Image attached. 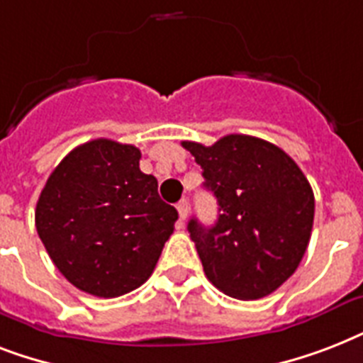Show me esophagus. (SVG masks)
I'll list each match as a JSON object with an SVG mask.
<instances>
[{
	"label": "esophagus",
	"mask_w": 363,
	"mask_h": 363,
	"mask_svg": "<svg viewBox=\"0 0 363 363\" xmlns=\"http://www.w3.org/2000/svg\"><path fill=\"white\" fill-rule=\"evenodd\" d=\"M177 211H179L181 222L186 220V216H188V201H186V199H181V201L177 203Z\"/></svg>",
	"instance_id": "1"
}]
</instances>
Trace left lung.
Here are the masks:
<instances>
[{
    "mask_svg": "<svg viewBox=\"0 0 363 363\" xmlns=\"http://www.w3.org/2000/svg\"><path fill=\"white\" fill-rule=\"evenodd\" d=\"M215 194V226L188 222L207 279L238 299L275 292L298 269L315 218V194L282 148L232 133L205 147L182 141Z\"/></svg>",
    "mask_w": 363,
    "mask_h": 363,
    "instance_id": "8db88e82",
    "label": "left lung"
}]
</instances>
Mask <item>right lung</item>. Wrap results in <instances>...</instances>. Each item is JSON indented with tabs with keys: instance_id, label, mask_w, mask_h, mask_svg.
Returning <instances> with one entry per match:
<instances>
[{
	"instance_id": "1",
	"label": "right lung",
	"mask_w": 363,
	"mask_h": 363,
	"mask_svg": "<svg viewBox=\"0 0 363 363\" xmlns=\"http://www.w3.org/2000/svg\"><path fill=\"white\" fill-rule=\"evenodd\" d=\"M133 145L94 139L50 173L35 207L39 239L79 290L118 298L152 275L179 218L139 169Z\"/></svg>"
}]
</instances>
